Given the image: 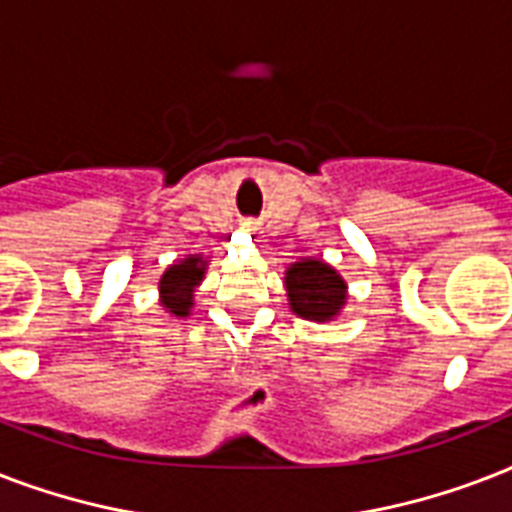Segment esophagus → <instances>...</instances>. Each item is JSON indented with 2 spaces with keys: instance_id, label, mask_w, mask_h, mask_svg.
Listing matches in <instances>:
<instances>
[{
  "instance_id": "obj_1",
  "label": "esophagus",
  "mask_w": 512,
  "mask_h": 512,
  "mask_svg": "<svg viewBox=\"0 0 512 512\" xmlns=\"http://www.w3.org/2000/svg\"><path fill=\"white\" fill-rule=\"evenodd\" d=\"M241 228H244V231H257V220L247 217V220H241Z\"/></svg>"
}]
</instances>
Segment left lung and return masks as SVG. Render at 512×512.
<instances>
[{"label":"left lung","mask_w":512,"mask_h":512,"mask_svg":"<svg viewBox=\"0 0 512 512\" xmlns=\"http://www.w3.org/2000/svg\"><path fill=\"white\" fill-rule=\"evenodd\" d=\"M289 305L308 321H329L345 303V281L321 260H303L287 271Z\"/></svg>","instance_id":"8db88e82"}]
</instances>
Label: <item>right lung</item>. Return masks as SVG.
Segmentation results:
<instances>
[{
  "instance_id": "1",
  "label": "right lung",
  "mask_w": 512,
  "mask_h": 512,
  "mask_svg": "<svg viewBox=\"0 0 512 512\" xmlns=\"http://www.w3.org/2000/svg\"><path fill=\"white\" fill-rule=\"evenodd\" d=\"M201 276H204L201 257H185L183 263L170 265L159 281L164 308L175 316H188L193 305V287L199 284Z\"/></svg>"
}]
</instances>
